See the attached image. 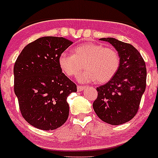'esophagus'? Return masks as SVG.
<instances>
[{"label":"esophagus","instance_id":"34e87169","mask_svg":"<svg viewBox=\"0 0 158 158\" xmlns=\"http://www.w3.org/2000/svg\"><path fill=\"white\" fill-rule=\"evenodd\" d=\"M84 86H81V85H78L77 86V90H78V92H81L82 90H83L84 89Z\"/></svg>","mask_w":158,"mask_h":158}]
</instances>
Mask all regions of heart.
<instances>
[{
  "mask_svg": "<svg viewBox=\"0 0 158 158\" xmlns=\"http://www.w3.org/2000/svg\"><path fill=\"white\" fill-rule=\"evenodd\" d=\"M58 65L66 76L76 75L83 68L78 79L82 83L97 81L100 83L109 82L114 77L120 65L118 53L115 49L104 47L102 44L87 43L73 48V54L61 52Z\"/></svg>",
  "mask_w": 158,
  "mask_h": 158,
  "instance_id": "obj_1",
  "label": "heart"
}]
</instances>
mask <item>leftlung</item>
<instances>
[{
    "instance_id": "left-lung-1",
    "label": "left lung",
    "mask_w": 158,
    "mask_h": 158,
    "mask_svg": "<svg viewBox=\"0 0 158 158\" xmlns=\"http://www.w3.org/2000/svg\"><path fill=\"white\" fill-rule=\"evenodd\" d=\"M112 44L118 52L120 65L111 80L97 88L93 102L97 115L105 123L121 125L135 116L146 88L145 62L139 51L130 44L114 38H101Z\"/></svg>"
}]
</instances>
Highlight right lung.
<instances>
[{"label": "right lung", "instance_id": "1", "mask_svg": "<svg viewBox=\"0 0 158 158\" xmlns=\"http://www.w3.org/2000/svg\"><path fill=\"white\" fill-rule=\"evenodd\" d=\"M72 44L63 37H41L28 44L15 61L14 88L22 116L38 129L55 130L67 120L66 100L77 87L62 73L58 57Z\"/></svg>", "mask_w": 158, "mask_h": 158}]
</instances>
